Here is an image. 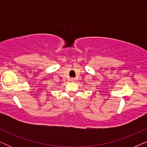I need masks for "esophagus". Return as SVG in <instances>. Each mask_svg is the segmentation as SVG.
<instances>
[{
    "mask_svg": "<svg viewBox=\"0 0 147 147\" xmlns=\"http://www.w3.org/2000/svg\"><path fill=\"white\" fill-rule=\"evenodd\" d=\"M70 80H71V82H74V81H75L74 78H71V79H70Z\"/></svg>",
    "mask_w": 147,
    "mask_h": 147,
    "instance_id": "34e87169",
    "label": "esophagus"
}]
</instances>
